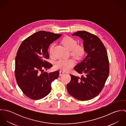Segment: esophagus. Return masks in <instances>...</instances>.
Masks as SVG:
<instances>
[{
	"label": "esophagus",
	"mask_w": 126,
	"mask_h": 126,
	"mask_svg": "<svg viewBox=\"0 0 126 126\" xmlns=\"http://www.w3.org/2000/svg\"><path fill=\"white\" fill-rule=\"evenodd\" d=\"M64 74V72H63V71H62V70L60 71V76L63 75Z\"/></svg>",
	"instance_id": "obj_1"
}]
</instances>
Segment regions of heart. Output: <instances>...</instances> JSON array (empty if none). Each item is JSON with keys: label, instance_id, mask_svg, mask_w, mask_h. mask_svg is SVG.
Instances as JSON below:
<instances>
[{"label": "heart", "instance_id": "b5f03b06", "mask_svg": "<svg viewBox=\"0 0 126 126\" xmlns=\"http://www.w3.org/2000/svg\"><path fill=\"white\" fill-rule=\"evenodd\" d=\"M63 44L68 50H71V53L77 59L81 58L85 54V47L82 45H77V41L76 39L70 36L64 37L62 41ZM55 44H52L49 48V53L52 56L53 53ZM75 63V61L72 59H60L55 63V67L57 69L67 71L70 70Z\"/></svg>", "mask_w": 126, "mask_h": 126}]
</instances>
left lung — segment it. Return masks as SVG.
Instances as JSON below:
<instances>
[{
  "label": "left lung",
  "instance_id": "obj_1",
  "mask_svg": "<svg viewBox=\"0 0 126 126\" xmlns=\"http://www.w3.org/2000/svg\"><path fill=\"white\" fill-rule=\"evenodd\" d=\"M72 36L83 40L87 56L74 69L82 74L81 77L70 75V82L67 90L74 98L81 101L89 100L96 97L103 88L109 74V62L106 48L95 35L85 31H78Z\"/></svg>",
  "mask_w": 126,
  "mask_h": 126
}]
</instances>
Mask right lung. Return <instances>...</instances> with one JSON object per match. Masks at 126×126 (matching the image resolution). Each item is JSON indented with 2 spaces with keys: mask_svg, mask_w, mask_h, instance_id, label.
<instances>
[{
  "mask_svg": "<svg viewBox=\"0 0 126 126\" xmlns=\"http://www.w3.org/2000/svg\"><path fill=\"white\" fill-rule=\"evenodd\" d=\"M62 34L39 31L24 40L16 57L15 76L18 86L28 97L38 100L47 96L51 90V82L57 79L59 71H44L53 65L49 59L50 45Z\"/></svg>",
  "mask_w": 126,
  "mask_h": 126,
  "instance_id": "1",
  "label": "right lung"
}]
</instances>
